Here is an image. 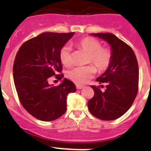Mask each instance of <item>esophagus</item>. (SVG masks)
<instances>
[{
  "mask_svg": "<svg viewBox=\"0 0 151 151\" xmlns=\"http://www.w3.org/2000/svg\"><path fill=\"white\" fill-rule=\"evenodd\" d=\"M84 88L83 85H76V88H77V89H82V88Z\"/></svg>",
  "mask_w": 151,
  "mask_h": 151,
  "instance_id": "obj_1",
  "label": "esophagus"
}]
</instances>
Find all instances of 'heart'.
I'll return each mask as SVG.
<instances>
[{
	"instance_id": "heart-1",
	"label": "heart",
	"mask_w": 151,
	"mask_h": 151,
	"mask_svg": "<svg viewBox=\"0 0 151 151\" xmlns=\"http://www.w3.org/2000/svg\"><path fill=\"white\" fill-rule=\"evenodd\" d=\"M78 46L89 54L88 62L94 64L99 72H104L110 66L112 54L110 50L101 47L100 41L93 38H84L80 40ZM60 60L64 66L71 64V47L68 45L62 47L60 50ZM96 69L94 66L76 67L67 73V77L76 84H84L94 76Z\"/></svg>"
}]
</instances>
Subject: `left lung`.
<instances>
[{
    "label": "left lung",
    "instance_id": "1",
    "mask_svg": "<svg viewBox=\"0 0 151 151\" xmlns=\"http://www.w3.org/2000/svg\"><path fill=\"white\" fill-rule=\"evenodd\" d=\"M91 35L107 42L112 61L106 71L96 79L99 84H106L104 91L91 85L94 95L88 102V110L100 119L114 120L125 114L135 99L139 78L138 61L132 49L115 35Z\"/></svg>",
    "mask_w": 151,
    "mask_h": 151
}]
</instances>
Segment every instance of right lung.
I'll list each match as a JSON object with an SVG mask.
<instances>
[{"label": "right lung", "mask_w": 151, "mask_h": 151, "mask_svg": "<svg viewBox=\"0 0 151 151\" xmlns=\"http://www.w3.org/2000/svg\"><path fill=\"white\" fill-rule=\"evenodd\" d=\"M74 32H44L28 40L19 47L13 73L16 90L22 106L31 115L45 122L55 120L66 110L67 95L76 91L64 78L58 86L49 84L50 77L61 80L60 50Z\"/></svg>", "instance_id": "obj_1"}]
</instances>
